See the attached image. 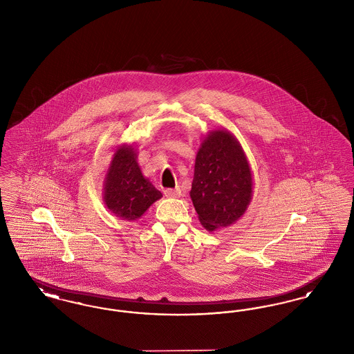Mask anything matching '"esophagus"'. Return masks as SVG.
Here are the masks:
<instances>
[{
	"instance_id": "obj_1",
	"label": "esophagus",
	"mask_w": 354,
	"mask_h": 354,
	"mask_svg": "<svg viewBox=\"0 0 354 354\" xmlns=\"http://www.w3.org/2000/svg\"><path fill=\"white\" fill-rule=\"evenodd\" d=\"M180 188H166L165 189V195L167 198H179L180 196Z\"/></svg>"
}]
</instances>
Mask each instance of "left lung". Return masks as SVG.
<instances>
[{
	"instance_id": "obj_1",
	"label": "left lung",
	"mask_w": 354,
	"mask_h": 354,
	"mask_svg": "<svg viewBox=\"0 0 354 354\" xmlns=\"http://www.w3.org/2000/svg\"><path fill=\"white\" fill-rule=\"evenodd\" d=\"M252 171L240 142L225 129L203 138L189 191L203 227L212 232L240 219L252 199Z\"/></svg>"
}]
</instances>
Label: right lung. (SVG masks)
Instances as JSON below:
<instances>
[{
  "label": "right lung",
  "instance_id": "add662e5",
  "mask_svg": "<svg viewBox=\"0 0 354 354\" xmlns=\"http://www.w3.org/2000/svg\"><path fill=\"white\" fill-rule=\"evenodd\" d=\"M160 198L162 192L143 176L134 146H118L103 180V202L107 209L119 219L134 221Z\"/></svg>",
  "mask_w": 354,
  "mask_h": 354
}]
</instances>
